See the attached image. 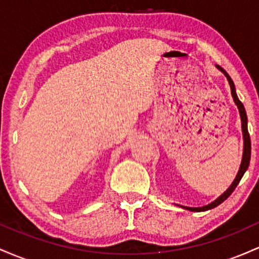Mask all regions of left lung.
<instances>
[{"instance_id":"8db88e82","label":"left lung","mask_w":259,"mask_h":259,"mask_svg":"<svg viewBox=\"0 0 259 259\" xmlns=\"http://www.w3.org/2000/svg\"><path fill=\"white\" fill-rule=\"evenodd\" d=\"M218 67V69H221L223 73L225 74V76H227L229 84H230V89H231V96H233V99L235 101V103H236L237 108H239V112H240V117H241V121H242V133H243V156H242V162H241V165H240V170L239 173H237L236 178H235L234 183L231 184V186L229 187L227 191L223 194L221 197H218L214 202H212V203L207 204V206L204 207H197V208H194V207H184L185 209H189V210H194V212H202V210H208V209H212V208H214L217 206H219V204L223 203L227 198L233 194V191L235 189H236V186L239 185L240 180H241V178L243 177V174H245V171L247 170L248 165H249V159H251V139H249V134H248V130H247V115H246V111H245V107L241 103V101L237 99V95H236V91H235V85L233 82V80H231L230 76H229V74L225 72L224 69H223L222 67H219V65H217Z\"/></svg>"}]
</instances>
